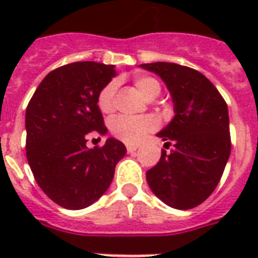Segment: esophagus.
<instances>
[{"label":"esophagus","mask_w":258,"mask_h":258,"mask_svg":"<svg viewBox=\"0 0 258 258\" xmlns=\"http://www.w3.org/2000/svg\"><path fill=\"white\" fill-rule=\"evenodd\" d=\"M137 148H139V147H136V145H127L126 151L129 152V153H133V152L137 151Z\"/></svg>","instance_id":"obj_1"}]
</instances>
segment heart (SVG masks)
<instances>
[{
    "label": "heart",
    "instance_id": "heart-1",
    "mask_svg": "<svg viewBox=\"0 0 258 258\" xmlns=\"http://www.w3.org/2000/svg\"><path fill=\"white\" fill-rule=\"evenodd\" d=\"M135 86L139 93L145 99H153L159 95L161 90L160 82L156 78L149 75H137L135 77ZM118 83L115 81L107 82L97 95V106L103 114H110L115 109V97H117ZM157 127V119L151 115H144L137 118H131L125 115H118L110 121V131L117 139L123 143L136 144Z\"/></svg>",
    "mask_w": 258,
    "mask_h": 258
}]
</instances>
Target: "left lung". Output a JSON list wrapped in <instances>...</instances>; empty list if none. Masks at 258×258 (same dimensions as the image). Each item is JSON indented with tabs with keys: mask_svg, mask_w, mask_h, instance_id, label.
I'll list each match as a JSON object with an SVG mask.
<instances>
[{
	"mask_svg": "<svg viewBox=\"0 0 258 258\" xmlns=\"http://www.w3.org/2000/svg\"><path fill=\"white\" fill-rule=\"evenodd\" d=\"M141 67L157 74L168 87L175 117L159 133L169 153L147 172L153 194L179 210L194 209L210 197L222 177L231 151L227 105L199 71L167 61Z\"/></svg>",
	"mask_w": 258,
	"mask_h": 258,
	"instance_id": "left-lung-1",
	"label": "left lung"
}]
</instances>
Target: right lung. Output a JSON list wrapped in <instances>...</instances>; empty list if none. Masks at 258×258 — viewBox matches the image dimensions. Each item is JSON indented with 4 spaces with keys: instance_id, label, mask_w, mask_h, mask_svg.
<instances>
[{
    "instance_id": "1",
    "label": "right lung",
    "mask_w": 258,
    "mask_h": 258,
    "mask_svg": "<svg viewBox=\"0 0 258 258\" xmlns=\"http://www.w3.org/2000/svg\"><path fill=\"white\" fill-rule=\"evenodd\" d=\"M113 77L114 66L97 61L61 66L44 78L28 103V163L40 188L64 209L81 210L98 201L126 153L115 139L86 147L90 133L106 135L97 95Z\"/></svg>"
}]
</instances>
